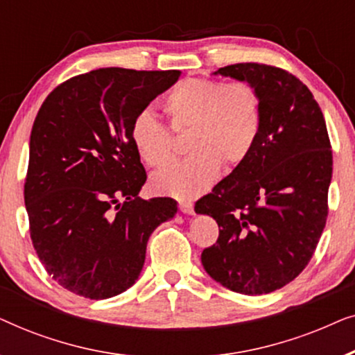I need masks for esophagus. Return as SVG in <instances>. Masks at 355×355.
<instances>
[{
	"mask_svg": "<svg viewBox=\"0 0 355 355\" xmlns=\"http://www.w3.org/2000/svg\"><path fill=\"white\" fill-rule=\"evenodd\" d=\"M179 210H181L184 215H193V205L191 202H181V203H179Z\"/></svg>",
	"mask_w": 355,
	"mask_h": 355,
	"instance_id": "obj_1",
	"label": "esophagus"
}]
</instances>
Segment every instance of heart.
<instances>
[{
	"instance_id": "b5f03b06",
	"label": "heart",
	"mask_w": 355,
	"mask_h": 355,
	"mask_svg": "<svg viewBox=\"0 0 355 355\" xmlns=\"http://www.w3.org/2000/svg\"><path fill=\"white\" fill-rule=\"evenodd\" d=\"M174 132H187L184 162L158 171L152 186L178 198L200 196L220 176L221 166L234 169L249 157L261 128V100L250 82L186 79L162 100ZM140 159L162 168L173 159L171 135L150 113H140L130 128Z\"/></svg>"
}]
</instances>
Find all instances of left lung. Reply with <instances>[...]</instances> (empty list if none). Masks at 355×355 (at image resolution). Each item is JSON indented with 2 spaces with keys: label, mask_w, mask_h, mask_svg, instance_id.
I'll return each mask as SVG.
<instances>
[{
  "label": "left lung",
  "mask_w": 355,
  "mask_h": 355,
  "mask_svg": "<svg viewBox=\"0 0 355 355\" xmlns=\"http://www.w3.org/2000/svg\"><path fill=\"white\" fill-rule=\"evenodd\" d=\"M250 82L261 128L247 159L196 203L218 223L202 265L216 283L245 295L291 283L312 259L328 216L333 153L322 110L297 77L239 62L213 72Z\"/></svg>",
  "instance_id": "8db88e82"
}]
</instances>
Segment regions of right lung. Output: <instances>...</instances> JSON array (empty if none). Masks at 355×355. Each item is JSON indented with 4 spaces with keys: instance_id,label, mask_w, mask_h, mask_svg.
I'll use <instances>...</instances> for the list:
<instances>
[{
    "instance_id": "right-lung-1",
    "label": "right lung",
    "mask_w": 355,
    "mask_h": 355,
    "mask_svg": "<svg viewBox=\"0 0 355 355\" xmlns=\"http://www.w3.org/2000/svg\"><path fill=\"white\" fill-rule=\"evenodd\" d=\"M181 71L101 67L58 85L31 134L24 200L32 244L48 275L89 299L114 297L139 279L147 242L178 203L144 200L134 119Z\"/></svg>"
}]
</instances>
